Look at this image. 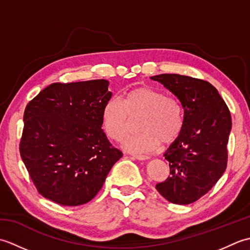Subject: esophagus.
Masks as SVG:
<instances>
[{
    "label": "esophagus",
    "instance_id": "1",
    "mask_svg": "<svg viewBox=\"0 0 250 250\" xmlns=\"http://www.w3.org/2000/svg\"><path fill=\"white\" fill-rule=\"evenodd\" d=\"M132 157L137 159V160H141V161H143V160H148V159H149V157L144 156V155H133Z\"/></svg>",
    "mask_w": 250,
    "mask_h": 250
}]
</instances>
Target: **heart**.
Instances as JSON below:
<instances>
[{"mask_svg": "<svg viewBox=\"0 0 250 250\" xmlns=\"http://www.w3.org/2000/svg\"><path fill=\"white\" fill-rule=\"evenodd\" d=\"M139 134L129 137L125 148L132 152H149L178 139L184 126V110L179 101L161 90L140 86L110 99L102 110V126L106 135L116 142L128 136L131 120H136Z\"/></svg>", "mask_w": 250, "mask_h": 250, "instance_id": "b5f03b06", "label": "heart"}]
</instances>
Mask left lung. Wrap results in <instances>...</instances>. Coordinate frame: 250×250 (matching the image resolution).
<instances>
[{"mask_svg": "<svg viewBox=\"0 0 250 250\" xmlns=\"http://www.w3.org/2000/svg\"><path fill=\"white\" fill-rule=\"evenodd\" d=\"M150 78L176 95L184 108L182 133L164 153L169 176L156 189L171 203H193L214 187L227 168L230 110L217 89L203 79L179 74Z\"/></svg>", "mask_w": 250, "mask_h": 250, "instance_id": "obj_1", "label": "left lung"}]
</instances>
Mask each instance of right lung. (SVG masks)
<instances>
[{"instance_id":"1","label":"right lung","mask_w":250,"mask_h":250,"mask_svg":"<svg viewBox=\"0 0 250 250\" xmlns=\"http://www.w3.org/2000/svg\"><path fill=\"white\" fill-rule=\"evenodd\" d=\"M108 84L105 79L54 83L24 109L21 159L39 193L57 204L91 201L122 157L102 130Z\"/></svg>"}]
</instances>
